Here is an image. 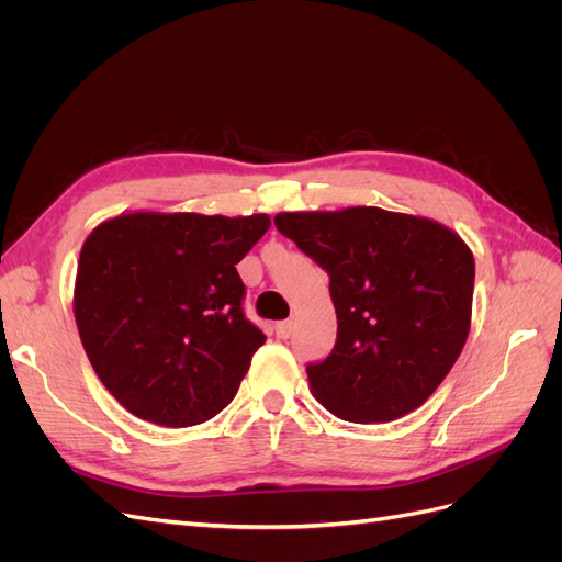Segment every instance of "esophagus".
I'll return each instance as SVG.
<instances>
[{"label":"esophagus","mask_w":562,"mask_h":562,"mask_svg":"<svg viewBox=\"0 0 562 562\" xmlns=\"http://www.w3.org/2000/svg\"><path fill=\"white\" fill-rule=\"evenodd\" d=\"M293 335V321H279L277 323V337L288 339Z\"/></svg>","instance_id":"1"}]
</instances>
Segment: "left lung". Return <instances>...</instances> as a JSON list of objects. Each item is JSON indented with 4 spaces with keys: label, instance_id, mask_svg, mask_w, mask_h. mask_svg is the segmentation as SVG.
Returning <instances> with one entry per match:
<instances>
[{
    "label": "left lung",
    "instance_id": "1",
    "mask_svg": "<svg viewBox=\"0 0 562 562\" xmlns=\"http://www.w3.org/2000/svg\"><path fill=\"white\" fill-rule=\"evenodd\" d=\"M277 229L328 271L333 351L307 366L321 405L347 422H391L427 401L464 349L475 265L429 217L375 206L279 213Z\"/></svg>",
    "mask_w": 562,
    "mask_h": 562
}]
</instances>
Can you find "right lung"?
I'll use <instances>...</instances> for the list:
<instances>
[{
  "instance_id": "obj_1",
  "label": "right lung",
  "mask_w": 562,
  "mask_h": 562,
  "mask_svg": "<svg viewBox=\"0 0 562 562\" xmlns=\"http://www.w3.org/2000/svg\"><path fill=\"white\" fill-rule=\"evenodd\" d=\"M265 213H124L81 246L75 318L100 382L135 417L194 427L239 391L265 333L236 271Z\"/></svg>"
}]
</instances>
